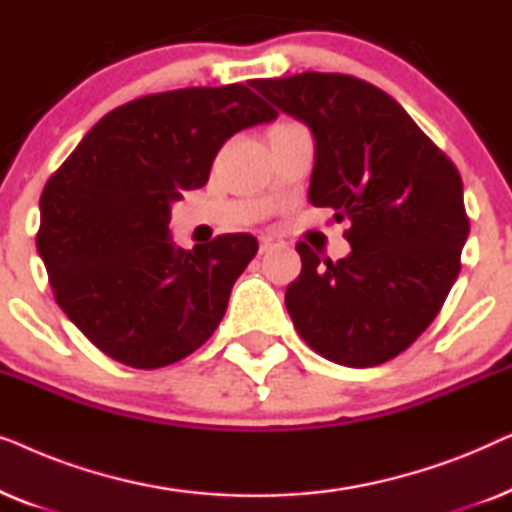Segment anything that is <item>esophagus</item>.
<instances>
[{
  "label": "esophagus",
  "mask_w": 512,
  "mask_h": 512,
  "mask_svg": "<svg viewBox=\"0 0 512 512\" xmlns=\"http://www.w3.org/2000/svg\"><path fill=\"white\" fill-rule=\"evenodd\" d=\"M275 247V240L272 237H261V247H258V254H265V251H270Z\"/></svg>",
  "instance_id": "esophagus-1"
}]
</instances>
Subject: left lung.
<instances>
[{
    "label": "left lung",
    "mask_w": 512,
    "mask_h": 512,
    "mask_svg": "<svg viewBox=\"0 0 512 512\" xmlns=\"http://www.w3.org/2000/svg\"><path fill=\"white\" fill-rule=\"evenodd\" d=\"M314 135L310 202L349 221L347 258L321 261L305 242L286 289L293 326L314 352L349 368L394 359L422 335L461 270L468 237L457 167L401 104L347 74L254 79Z\"/></svg>",
    "instance_id": "obj_1"
}]
</instances>
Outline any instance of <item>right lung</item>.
Returning <instances> with one entry per match:
<instances>
[{"mask_svg": "<svg viewBox=\"0 0 512 512\" xmlns=\"http://www.w3.org/2000/svg\"><path fill=\"white\" fill-rule=\"evenodd\" d=\"M272 118L242 83L146 95L100 118L51 174L37 251L62 312L100 352L153 370L212 338L258 242L174 247L170 205L207 184L226 139Z\"/></svg>", "mask_w": 512, "mask_h": 512, "instance_id": "1", "label": "right lung"}]
</instances>
